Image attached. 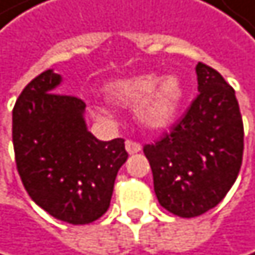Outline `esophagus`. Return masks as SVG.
<instances>
[{
  "label": "esophagus",
  "mask_w": 255,
  "mask_h": 255,
  "mask_svg": "<svg viewBox=\"0 0 255 255\" xmlns=\"http://www.w3.org/2000/svg\"><path fill=\"white\" fill-rule=\"evenodd\" d=\"M125 149L128 154H137L142 149V145L137 143V142H133V140H127L125 142Z\"/></svg>",
  "instance_id": "obj_1"
}]
</instances>
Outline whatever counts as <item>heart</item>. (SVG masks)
<instances>
[{
    "label": "heart",
    "instance_id": "b5f03b06",
    "mask_svg": "<svg viewBox=\"0 0 255 255\" xmlns=\"http://www.w3.org/2000/svg\"><path fill=\"white\" fill-rule=\"evenodd\" d=\"M106 97L122 107H134L137 122L148 130H163L174 122L184 98L181 80L174 75L139 74L118 78L106 84ZM92 112L100 118H110L107 109L94 106Z\"/></svg>",
    "mask_w": 255,
    "mask_h": 255
}]
</instances>
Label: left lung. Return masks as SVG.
Masks as SVG:
<instances>
[{"mask_svg":"<svg viewBox=\"0 0 255 255\" xmlns=\"http://www.w3.org/2000/svg\"><path fill=\"white\" fill-rule=\"evenodd\" d=\"M198 97L160 140L143 146L161 207L195 218L218 206L238 178L244 124L234 89L213 68L198 63Z\"/></svg>","mask_w":255,"mask_h":255,"instance_id":"8db88e82","label":"left lung"}]
</instances>
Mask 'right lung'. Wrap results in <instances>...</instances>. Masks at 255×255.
I'll return each mask as SVG.
<instances>
[{"label":"right lung","mask_w":255,"mask_h":255,"mask_svg":"<svg viewBox=\"0 0 255 255\" xmlns=\"http://www.w3.org/2000/svg\"><path fill=\"white\" fill-rule=\"evenodd\" d=\"M62 81L48 69L22 90L13 109V148L33 201L59 221L83 225L107 212L128 154L124 139L104 142L87 130L86 104L54 94Z\"/></svg>","instance_id":"right-lung-1"}]
</instances>
